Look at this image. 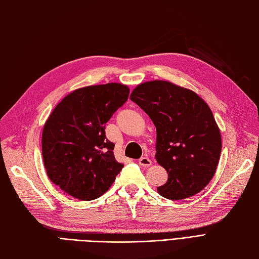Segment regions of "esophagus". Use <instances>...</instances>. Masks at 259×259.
Listing matches in <instances>:
<instances>
[{"mask_svg": "<svg viewBox=\"0 0 259 259\" xmlns=\"http://www.w3.org/2000/svg\"><path fill=\"white\" fill-rule=\"evenodd\" d=\"M138 165L144 168H147L151 165V160L148 158V157H141V158L138 159Z\"/></svg>", "mask_w": 259, "mask_h": 259, "instance_id": "esophagus-1", "label": "esophagus"}]
</instances>
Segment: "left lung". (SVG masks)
I'll return each instance as SVG.
<instances>
[{"label": "left lung", "mask_w": 259, "mask_h": 259, "mask_svg": "<svg viewBox=\"0 0 259 259\" xmlns=\"http://www.w3.org/2000/svg\"><path fill=\"white\" fill-rule=\"evenodd\" d=\"M131 100L156 126V160L168 174L158 193L176 201L200 192L215 174L222 149L209 105L193 91L161 80L137 85Z\"/></svg>", "instance_id": "8db88e82"}]
</instances>
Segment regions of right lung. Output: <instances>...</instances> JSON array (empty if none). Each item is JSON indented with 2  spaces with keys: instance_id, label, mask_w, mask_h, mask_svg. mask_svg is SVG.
<instances>
[{
  "instance_id": "right-lung-1",
  "label": "right lung",
  "mask_w": 259,
  "mask_h": 259,
  "mask_svg": "<svg viewBox=\"0 0 259 259\" xmlns=\"http://www.w3.org/2000/svg\"><path fill=\"white\" fill-rule=\"evenodd\" d=\"M121 83L74 90L56 106L42 130L41 150L49 179L79 200L98 199L123 168L105 136V124L127 101Z\"/></svg>"
}]
</instances>
